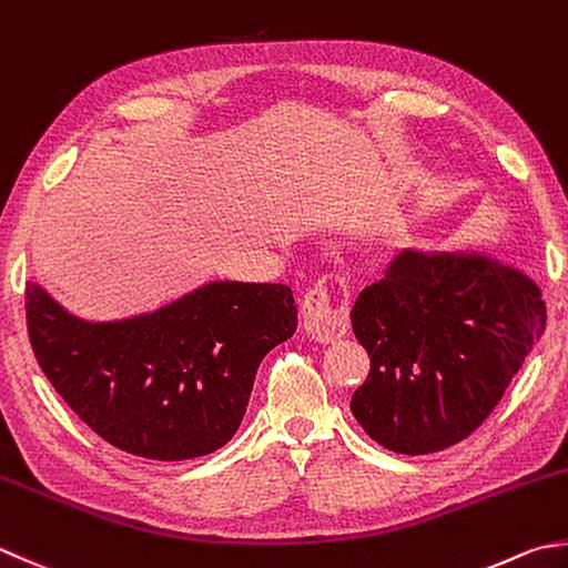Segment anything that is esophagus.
<instances>
[{
	"instance_id": "34e87169",
	"label": "esophagus",
	"mask_w": 568,
	"mask_h": 568,
	"mask_svg": "<svg viewBox=\"0 0 568 568\" xmlns=\"http://www.w3.org/2000/svg\"><path fill=\"white\" fill-rule=\"evenodd\" d=\"M303 327L317 342H335L349 327L347 307H335L322 285L310 287L303 300Z\"/></svg>"
}]
</instances>
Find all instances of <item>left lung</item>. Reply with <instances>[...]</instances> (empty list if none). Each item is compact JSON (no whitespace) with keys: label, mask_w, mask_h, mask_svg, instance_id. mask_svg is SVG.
Listing matches in <instances>:
<instances>
[{"label":"left lung","mask_w":568,"mask_h":568,"mask_svg":"<svg viewBox=\"0 0 568 568\" xmlns=\"http://www.w3.org/2000/svg\"><path fill=\"white\" fill-rule=\"evenodd\" d=\"M349 317L372 359L354 418L386 450L426 455L490 416L541 337L547 307L527 273L493 255L404 248Z\"/></svg>","instance_id":"8db88e82"}]
</instances>
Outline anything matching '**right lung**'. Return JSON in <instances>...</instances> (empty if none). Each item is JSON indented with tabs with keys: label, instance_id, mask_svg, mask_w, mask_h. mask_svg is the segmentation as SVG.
<instances>
[{
	"label": "right lung",
	"instance_id": "1",
	"mask_svg": "<svg viewBox=\"0 0 568 568\" xmlns=\"http://www.w3.org/2000/svg\"><path fill=\"white\" fill-rule=\"evenodd\" d=\"M27 327L41 372L85 426L148 460H192L239 430L255 372L297 327L293 291L211 281L152 313L83 320L37 281Z\"/></svg>",
	"mask_w": 568,
	"mask_h": 568
}]
</instances>
